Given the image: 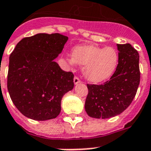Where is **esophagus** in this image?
Listing matches in <instances>:
<instances>
[{
    "mask_svg": "<svg viewBox=\"0 0 151 151\" xmlns=\"http://www.w3.org/2000/svg\"><path fill=\"white\" fill-rule=\"evenodd\" d=\"M73 83H74V85H78V84L81 83V80L78 77H74V78H73Z\"/></svg>",
    "mask_w": 151,
    "mask_h": 151,
    "instance_id": "esophagus-1",
    "label": "esophagus"
}]
</instances>
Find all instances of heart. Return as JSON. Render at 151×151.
I'll return each instance as SVG.
<instances>
[{
    "label": "heart",
    "instance_id": "obj_1",
    "mask_svg": "<svg viewBox=\"0 0 151 151\" xmlns=\"http://www.w3.org/2000/svg\"><path fill=\"white\" fill-rule=\"evenodd\" d=\"M118 59V52L114 48L90 45L74 47L72 58H68V61L71 65L76 63L83 66V74L88 81L100 83L113 75Z\"/></svg>",
    "mask_w": 151,
    "mask_h": 151
}]
</instances>
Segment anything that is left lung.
<instances>
[{
	"mask_svg": "<svg viewBox=\"0 0 151 151\" xmlns=\"http://www.w3.org/2000/svg\"><path fill=\"white\" fill-rule=\"evenodd\" d=\"M118 64L110 80L87 85L85 111L94 118H110L122 114L133 100L140 81L138 52L130 45H117Z\"/></svg>",
	"mask_w": 151,
	"mask_h": 151,
	"instance_id": "left-lung-1",
	"label": "left lung"
}]
</instances>
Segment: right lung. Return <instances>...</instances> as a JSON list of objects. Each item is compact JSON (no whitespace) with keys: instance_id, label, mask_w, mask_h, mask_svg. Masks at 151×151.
<instances>
[{"instance_id":"1","label":"right lung","mask_w":151,"mask_h":151,"mask_svg":"<svg viewBox=\"0 0 151 151\" xmlns=\"http://www.w3.org/2000/svg\"><path fill=\"white\" fill-rule=\"evenodd\" d=\"M68 37L37 34L22 39L9 57L8 90L14 105L35 121L55 118L62 98L73 88V74L63 71L54 59Z\"/></svg>"}]
</instances>
